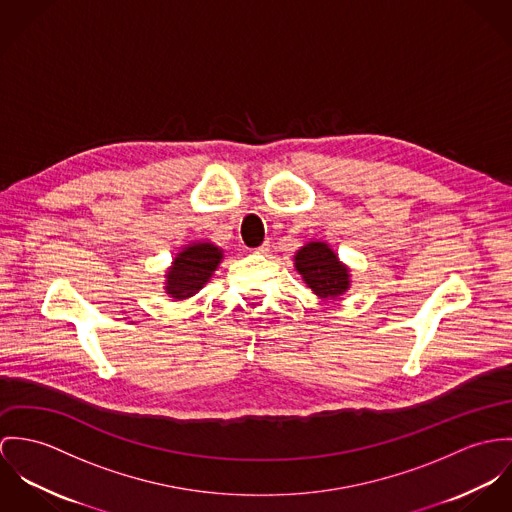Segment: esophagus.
<instances>
[{
    "label": "esophagus",
    "instance_id": "1",
    "mask_svg": "<svg viewBox=\"0 0 512 512\" xmlns=\"http://www.w3.org/2000/svg\"><path fill=\"white\" fill-rule=\"evenodd\" d=\"M269 249H271V245H269V241H265L263 245H259V247L255 249V253H269Z\"/></svg>",
    "mask_w": 512,
    "mask_h": 512
}]
</instances>
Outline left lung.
I'll list each match as a JSON object with an SVG mask.
<instances>
[{
    "mask_svg": "<svg viewBox=\"0 0 512 512\" xmlns=\"http://www.w3.org/2000/svg\"><path fill=\"white\" fill-rule=\"evenodd\" d=\"M294 269L320 298H340L351 288V269L328 241H308L294 253Z\"/></svg>",
    "mask_w": 512,
    "mask_h": 512,
    "instance_id": "1",
    "label": "left lung"
}]
</instances>
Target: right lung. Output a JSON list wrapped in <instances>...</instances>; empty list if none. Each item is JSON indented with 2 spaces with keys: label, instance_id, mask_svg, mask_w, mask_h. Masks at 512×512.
Wrapping results in <instances>:
<instances>
[{
  "label": "right lung",
  "instance_id": "1",
  "mask_svg": "<svg viewBox=\"0 0 512 512\" xmlns=\"http://www.w3.org/2000/svg\"><path fill=\"white\" fill-rule=\"evenodd\" d=\"M224 259V249L212 241H192L184 245L165 273V292L172 300H188L212 279Z\"/></svg>",
  "mask_w": 512,
  "mask_h": 512
}]
</instances>
